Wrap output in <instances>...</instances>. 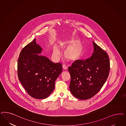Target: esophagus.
<instances>
[{"mask_svg": "<svg viewBox=\"0 0 126 126\" xmlns=\"http://www.w3.org/2000/svg\"><path fill=\"white\" fill-rule=\"evenodd\" d=\"M63 68L64 70H67L68 69V67L65 64H63Z\"/></svg>", "mask_w": 126, "mask_h": 126, "instance_id": "esophagus-1", "label": "esophagus"}]
</instances>
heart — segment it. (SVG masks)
Returning a JSON list of instances; mask_svg holds the SVG:
<instances>
[{
	"label": "heart",
	"instance_id": "heart-1",
	"mask_svg": "<svg viewBox=\"0 0 126 126\" xmlns=\"http://www.w3.org/2000/svg\"><path fill=\"white\" fill-rule=\"evenodd\" d=\"M79 40L75 38L66 39L60 42V46L62 48H66L64 55L69 61H75L78 60L82 55L84 51L83 44L78 42ZM53 54L55 56L58 57L61 54L59 47L54 45L53 47Z\"/></svg>",
	"mask_w": 126,
	"mask_h": 126
}]
</instances>
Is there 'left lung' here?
<instances>
[{
    "mask_svg": "<svg viewBox=\"0 0 126 126\" xmlns=\"http://www.w3.org/2000/svg\"><path fill=\"white\" fill-rule=\"evenodd\" d=\"M94 52L84 61L75 62L70 66L69 89L75 97L87 100L101 89L109 77V57L105 51L93 42Z\"/></svg>",
    "mask_w": 126,
    "mask_h": 126,
    "instance_id": "8db88e82",
    "label": "left lung"
}]
</instances>
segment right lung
Instances as JSON below:
<instances>
[{"label": "right lung", "mask_w": 126, "mask_h": 126, "mask_svg": "<svg viewBox=\"0 0 126 126\" xmlns=\"http://www.w3.org/2000/svg\"><path fill=\"white\" fill-rule=\"evenodd\" d=\"M42 48L36 38L21 50L17 61L19 81L32 97L44 99L55 89V83L62 72L60 63H54L47 57L38 55Z\"/></svg>", "instance_id": "right-lung-1"}]
</instances>
